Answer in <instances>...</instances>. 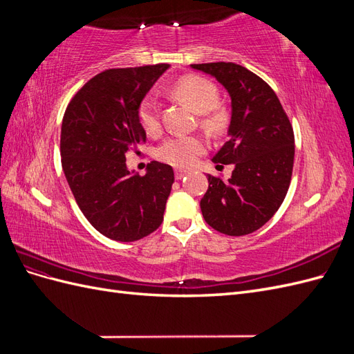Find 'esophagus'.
<instances>
[{"label":"esophagus","instance_id":"esophagus-1","mask_svg":"<svg viewBox=\"0 0 354 354\" xmlns=\"http://www.w3.org/2000/svg\"><path fill=\"white\" fill-rule=\"evenodd\" d=\"M187 174V171H183V169H176V178L177 180H181Z\"/></svg>","mask_w":354,"mask_h":354}]
</instances>
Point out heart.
I'll return each instance as SVG.
<instances>
[{
	"mask_svg": "<svg viewBox=\"0 0 354 354\" xmlns=\"http://www.w3.org/2000/svg\"><path fill=\"white\" fill-rule=\"evenodd\" d=\"M177 99L186 103L192 111L196 113H207L216 108L218 102V90L209 80L198 77V75H187L180 78L171 88ZM138 122L143 127V130L149 134H153L159 130L160 120L158 103L151 95L145 97L138 106ZM208 128L220 130L224 124V113L214 112L203 120ZM207 151V145L199 137L195 136H176L169 137L158 147V158L164 162L187 168L192 167L196 159Z\"/></svg>",
	"mask_w": 354,
	"mask_h": 354,
	"instance_id": "heart-1",
	"label": "heart"
}]
</instances>
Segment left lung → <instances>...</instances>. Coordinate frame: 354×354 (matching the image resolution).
<instances>
[{
    "mask_svg": "<svg viewBox=\"0 0 354 354\" xmlns=\"http://www.w3.org/2000/svg\"><path fill=\"white\" fill-rule=\"evenodd\" d=\"M190 66L216 78L232 99L229 140L212 162L234 169L227 181L208 174L202 216L217 232L243 236L264 226L286 196L295 153L292 125L259 75L232 62Z\"/></svg>",
    "mask_w": 354,
    "mask_h": 354,
    "instance_id": "obj_1",
    "label": "left lung"
}]
</instances>
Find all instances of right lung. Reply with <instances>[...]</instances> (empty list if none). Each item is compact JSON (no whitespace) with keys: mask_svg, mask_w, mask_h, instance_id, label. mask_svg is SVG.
Listing matches in <instances>:
<instances>
[{"mask_svg":"<svg viewBox=\"0 0 354 354\" xmlns=\"http://www.w3.org/2000/svg\"><path fill=\"white\" fill-rule=\"evenodd\" d=\"M168 68L160 63L104 71L73 95L63 116V173L85 218L113 241L142 239L164 220L173 168L152 160L138 176L128 171L125 159L146 142L138 106Z\"/></svg>","mask_w":354,"mask_h":354,"instance_id":"right-lung-1","label":"right lung"}]
</instances>
